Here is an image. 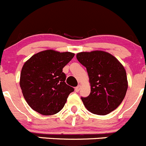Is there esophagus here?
I'll return each instance as SVG.
<instances>
[{
    "instance_id": "obj_1",
    "label": "esophagus",
    "mask_w": 146,
    "mask_h": 146,
    "mask_svg": "<svg viewBox=\"0 0 146 146\" xmlns=\"http://www.w3.org/2000/svg\"><path fill=\"white\" fill-rule=\"evenodd\" d=\"M80 88H81V86L78 85L77 87H76V88H75V90H76V92H78L80 91Z\"/></svg>"
}]
</instances>
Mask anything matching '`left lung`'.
I'll list each match as a JSON object with an SVG mask.
<instances>
[{
  "mask_svg": "<svg viewBox=\"0 0 146 146\" xmlns=\"http://www.w3.org/2000/svg\"><path fill=\"white\" fill-rule=\"evenodd\" d=\"M86 67L91 84V93L81 97L86 108L94 114L106 115L122 103L127 90V79L123 65L110 53L96 50L76 54Z\"/></svg>",
  "mask_w": 146,
  "mask_h": 146,
  "instance_id": "8db88e82",
  "label": "left lung"
}]
</instances>
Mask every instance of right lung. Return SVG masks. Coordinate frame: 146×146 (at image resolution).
<instances>
[{"instance_id": "1", "label": "right lung", "mask_w": 146, "mask_h": 146, "mask_svg": "<svg viewBox=\"0 0 146 146\" xmlns=\"http://www.w3.org/2000/svg\"><path fill=\"white\" fill-rule=\"evenodd\" d=\"M52 50L34 54L23 65L20 87L29 107L43 115L59 112L74 88L67 85L62 68L74 57Z\"/></svg>"}]
</instances>
